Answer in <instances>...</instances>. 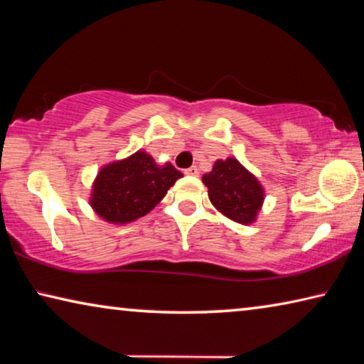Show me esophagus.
<instances>
[{"instance_id": "34e87169", "label": "esophagus", "mask_w": 364, "mask_h": 364, "mask_svg": "<svg viewBox=\"0 0 364 364\" xmlns=\"http://www.w3.org/2000/svg\"><path fill=\"white\" fill-rule=\"evenodd\" d=\"M184 175H189V176H197L199 175V168L196 167V165H193V167H189L184 170Z\"/></svg>"}]
</instances>
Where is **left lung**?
<instances>
[{"label":"left lung","instance_id":"8db88e82","mask_svg":"<svg viewBox=\"0 0 364 364\" xmlns=\"http://www.w3.org/2000/svg\"><path fill=\"white\" fill-rule=\"evenodd\" d=\"M202 183L208 189L213 207L226 218L241 225H250L257 220L264 200V189L237 159L217 160L212 171L202 176Z\"/></svg>","mask_w":364,"mask_h":364}]
</instances>
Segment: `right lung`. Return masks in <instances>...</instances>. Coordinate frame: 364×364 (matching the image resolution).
Wrapping results in <instances>:
<instances>
[{
    "mask_svg": "<svg viewBox=\"0 0 364 364\" xmlns=\"http://www.w3.org/2000/svg\"><path fill=\"white\" fill-rule=\"evenodd\" d=\"M181 176L170 162L159 165L138 151L104 165L93 183L90 205L107 223H132L149 213Z\"/></svg>",
    "mask_w": 364,
    "mask_h": 364,
    "instance_id": "1",
    "label": "right lung"
}]
</instances>
